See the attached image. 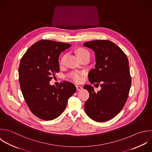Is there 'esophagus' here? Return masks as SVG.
<instances>
[{"mask_svg":"<svg viewBox=\"0 0 152 152\" xmlns=\"http://www.w3.org/2000/svg\"><path fill=\"white\" fill-rule=\"evenodd\" d=\"M76 89H77V90L80 91V90H82L83 89V88L81 86H76Z\"/></svg>","mask_w":152,"mask_h":152,"instance_id":"1","label":"esophagus"}]
</instances>
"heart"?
<instances>
[{"instance_id":"heart-1","label":"heart","mask_w":152,"mask_h":152,"mask_svg":"<svg viewBox=\"0 0 152 152\" xmlns=\"http://www.w3.org/2000/svg\"><path fill=\"white\" fill-rule=\"evenodd\" d=\"M89 54V53L86 50H85L84 48H80L77 50V54L79 57L84 54ZM65 58H66L65 56L62 57V58L61 60V64H63L64 63ZM69 77L71 79H72L73 81H75V82H77V83H80L83 80V73L78 72H72L71 73H70Z\"/></svg>"}]
</instances>
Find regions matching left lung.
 Wrapping results in <instances>:
<instances>
[{"label": "left lung", "mask_w": 152, "mask_h": 152, "mask_svg": "<svg viewBox=\"0 0 152 152\" xmlns=\"http://www.w3.org/2000/svg\"><path fill=\"white\" fill-rule=\"evenodd\" d=\"M83 45L95 54V68L89 73L91 83H101V89L96 93L94 87L86 85L89 93L85 103L88 116L97 122L115 117L124 106L131 87L129 60L123 50L109 40L86 42Z\"/></svg>", "instance_id": "left-lung-1"}]
</instances>
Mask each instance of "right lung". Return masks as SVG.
<instances>
[{"mask_svg":"<svg viewBox=\"0 0 152 152\" xmlns=\"http://www.w3.org/2000/svg\"><path fill=\"white\" fill-rule=\"evenodd\" d=\"M71 44L41 40L24 54L19 67V80L24 99L34 115L43 120H52L66 108L76 86L64 81L58 86L50 81L60 71L58 57Z\"/></svg>","mask_w":152,"mask_h":152,"instance_id":"1","label":"right lung"}]
</instances>
